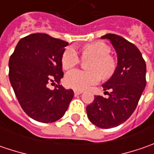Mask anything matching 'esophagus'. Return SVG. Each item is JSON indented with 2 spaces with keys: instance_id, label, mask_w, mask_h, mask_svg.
<instances>
[{
  "instance_id": "esophagus-1",
  "label": "esophagus",
  "mask_w": 154,
  "mask_h": 154,
  "mask_svg": "<svg viewBox=\"0 0 154 154\" xmlns=\"http://www.w3.org/2000/svg\"><path fill=\"white\" fill-rule=\"evenodd\" d=\"M74 95H75V96H78V95H80V94H81V93H82V92H80V91H77V90H74Z\"/></svg>"
}]
</instances>
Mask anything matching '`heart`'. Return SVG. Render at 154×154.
I'll return each instance as SVG.
<instances>
[{
	"label": "heart",
	"instance_id": "b5f03b06",
	"mask_svg": "<svg viewBox=\"0 0 154 154\" xmlns=\"http://www.w3.org/2000/svg\"><path fill=\"white\" fill-rule=\"evenodd\" d=\"M82 59H91L86 64L88 71L74 69L65 76V83L68 87L75 90H86L96 85L100 77L109 78L114 73L116 62L109 56L110 48L103 42H95L84 45L81 49ZM80 62V56L73 47H68L63 52L62 65L64 69L74 68Z\"/></svg>",
	"mask_w": 154,
	"mask_h": 154
}]
</instances>
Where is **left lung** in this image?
Returning a JSON list of instances; mask_svg holds the SVG:
<instances>
[{"label":"left lung","instance_id":"1","mask_svg":"<svg viewBox=\"0 0 154 154\" xmlns=\"http://www.w3.org/2000/svg\"><path fill=\"white\" fill-rule=\"evenodd\" d=\"M117 54V66L113 75L103 84L104 91L110 90L107 98L95 96L87 105L89 120L101 128H110L129 118L136 108L145 88L146 62L135 45L116 34H106Z\"/></svg>","mask_w":154,"mask_h":154}]
</instances>
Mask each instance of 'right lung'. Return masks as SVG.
I'll use <instances>...</instances> for the list:
<instances>
[{"instance_id":"1","label":"right lung","mask_w":154,"mask_h":154,"mask_svg":"<svg viewBox=\"0 0 154 154\" xmlns=\"http://www.w3.org/2000/svg\"><path fill=\"white\" fill-rule=\"evenodd\" d=\"M68 45L48 34L33 33L21 38L10 56V83L21 108L36 121H57L74 98L73 90L59 85L63 77L62 56ZM51 82L57 83L54 89L47 86Z\"/></svg>"}]
</instances>
